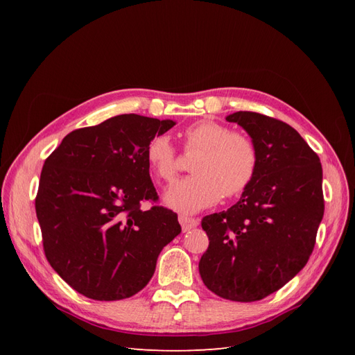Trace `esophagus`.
<instances>
[{
	"label": "esophagus",
	"instance_id": "1",
	"mask_svg": "<svg viewBox=\"0 0 355 355\" xmlns=\"http://www.w3.org/2000/svg\"><path fill=\"white\" fill-rule=\"evenodd\" d=\"M179 223H180L182 231H184V232L191 231V230H194V228L198 227V220L197 219L188 218V216H182V214L179 216Z\"/></svg>",
	"mask_w": 355,
	"mask_h": 355
}]
</instances>
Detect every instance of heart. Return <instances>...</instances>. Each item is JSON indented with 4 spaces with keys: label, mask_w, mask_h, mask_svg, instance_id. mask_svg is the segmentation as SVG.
Returning a JSON list of instances; mask_svg holds the SVG:
<instances>
[{
    "label": "heart",
    "mask_w": 355,
    "mask_h": 355,
    "mask_svg": "<svg viewBox=\"0 0 355 355\" xmlns=\"http://www.w3.org/2000/svg\"><path fill=\"white\" fill-rule=\"evenodd\" d=\"M185 148L200 151L192 163L196 175L179 180L164 194L166 206L192 214L214 206L222 194H241L253 182L257 149L252 139L231 132L227 125L202 120L185 130ZM145 155L155 176L170 184L176 178V151L167 135H155L146 144Z\"/></svg>",
    "instance_id": "1"
}]
</instances>
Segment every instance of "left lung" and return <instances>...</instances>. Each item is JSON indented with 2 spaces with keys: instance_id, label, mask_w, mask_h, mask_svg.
<instances>
[{
  "instance_id": "8db88e82",
  "label": "left lung",
  "mask_w": 355,
  "mask_h": 355,
  "mask_svg": "<svg viewBox=\"0 0 355 355\" xmlns=\"http://www.w3.org/2000/svg\"><path fill=\"white\" fill-rule=\"evenodd\" d=\"M227 121L254 142L257 170L232 207L202 218L210 243L198 270L213 293L254 302L292 280L313 253L324 214L323 168L302 136L280 120L239 111Z\"/></svg>"
}]
</instances>
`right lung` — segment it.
<instances>
[{
	"instance_id": "obj_1",
	"label": "right lung",
	"mask_w": 355,
	"mask_h": 355,
	"mask_svg": "<svg viewBox=\"0 0 355 355\" xmlns=\"http://www.w3.org/2000/svg\"><path fill=\"white\" fill-rule=\"evenodd\" d=\"M176 124L123 114L63 137L46 159L35 198L47 261L73 290L94 300L136 295L159 252L180 234L178 214L157 201L146 144Z\"/></svg>"
}]
</instances>
